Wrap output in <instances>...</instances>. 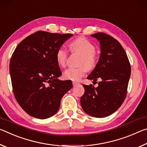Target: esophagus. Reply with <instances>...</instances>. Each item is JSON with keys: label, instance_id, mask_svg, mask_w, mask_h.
Returning <instances> with one entry per match:
<instances>
[{"label": "esophagus", "instance_id": "1", "mask_svg": "<svg viewBox=\"0 0 147 147\" xmlns=\"http://www.w3.org/2000/svg\"><path fill=\"white\" fill-rule=\"evenodd\" d=\"M78 83H77V82H73V85H74V86H76L77 85H78Z\"/></svg>", "mask_w": 147, "mask_h": 147}]
</instances>
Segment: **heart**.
Returning a JSON list of instances; mask_svg holds the SVG:
<instances>
[{"label": "heart", "mask_w": 147, "mask_h": 147, "mask_svg": "<svg viewBox=\"0 0 147 147\" xmlns=\"http://www.w3.org/2000/svg\"><path fill=\"white\" fill-rule=\"evenodd\" d=\"M71 49L72 51L80 54L82 58L81 59V64H84L79 68H69L64 71V77L67 79L78 81L85 75L86 68L91 69L96 66L97 57L95 54V46L90 41L84 38H78L71 42ZM67 51L64 47H60L56 53V59L58 64L61 67L66 66L67 59Z\"/></svg>", "instance_id": "obj_1"}]
</instances>
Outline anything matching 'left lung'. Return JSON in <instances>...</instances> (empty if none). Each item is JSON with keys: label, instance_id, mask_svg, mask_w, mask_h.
Returning a JSON list of instances; mask_svg holds the SVG:
<instances>
[{"label": "left lung", "instance_id": "obj_1", "mask_svg": "<svg viewBox=\"0 0 147 147\" xmlns=\"http://www.w3.org/2000/svg\"><path fill=\"white\" fill-rule=\"evenodd\" d=\"M99 41V61L88 79L97 81L98 86L83 85L85 93L80 103L86 114L97 118L111 115L121 107L126 96L131 74L128 57L121 44L105 33L91 35Z\"/></svg>", "mask_w": 147, "mask_h": 147}]
</instances>
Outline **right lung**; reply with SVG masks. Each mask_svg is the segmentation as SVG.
<instances>
[{"label": "right lung", "mask_w": 147, "mask_h": 147, "mask_svg": "<svg viewBox=\"0 0 147 147\" xmlns=\"http://www.w3.org/2000/svg\"><path fill=\"white\" fill-rule=\"evenodd\" d=\"M71 34L38 31L21 41L9 62L14 96L26 113L45 119L57 113L63 96L73 86L70 80L61 81L56 59L61 45Z\"/></svg>", "instance_id": "add662e5"}]
</instances>
